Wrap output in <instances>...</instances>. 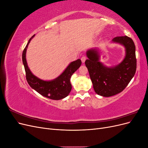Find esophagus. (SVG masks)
I'll use <instances>...</instances> for the list:
<instances>
[{
  "instance_id": "34e87169",
  "label": "esophagus",
  "mask_w": 148,
  "mask_h": 148,
  "mask_svg": "<svg viewBox=\"0 0 148 148\" xmlns=\"http://www.w3.org/2000/svg\"><path fill=\"white\" fill-rule=\"evenodd\" d=\"M81 60H82V62H83V63H84V62H85V60H86V56H83L82 57V59H81Z\"/></svg>"
}]
</instances>
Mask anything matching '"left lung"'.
Wrapping results in <instances>:
<instances>
[{
  "label": "left lung",
  "instance_id": "left-lung-1",
  "mask_svg": "<svg viewBox=\"0 0 148 148\" xmlns=\"http://www.w3.org/2000/svg\"><path fill=\"white\" fill-rule=\"evenodd\" d=\"M112 42L122 45L125 56L118 65L107 66L100 60L99 50L92 48L86 51L88 58L85 65L89 71L95 92L104 97L112 96L122 92L134 77L136 70L135 45L127 36L114 38Z\"/></svg>",
  "mask_w": 148,
  "mask_h": 148
}]
</instances>
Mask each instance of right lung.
Instances as JSON below:
<instances>
[{"instance_id": "right-lung-1", "label": "right lung", "mask_w": 148, "mask_h": 148, "mask_svg": "<svg viewBox=\"0 0 148 148\" xmlns=\"http://www.w3.org/2000/svg\"><path fill=\"white\" fill-rule=\"evenodd\" d=\"M34 36L31 37L24 49L22 53V60L26 72V78L29 86L40 95L53 100L64 99L69 95L71 90L70 78L74 72L77 71L82 65V61L78 59L71 62L67 66L65 70L59 77L50 81H45L34 75L27 64L26 59V50L31 40Z\"/></svg>"}]
</instances>
